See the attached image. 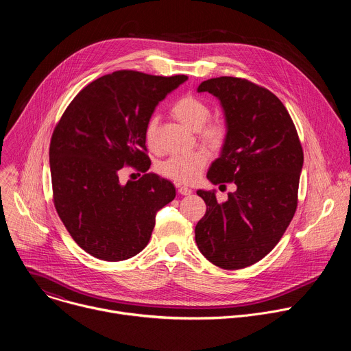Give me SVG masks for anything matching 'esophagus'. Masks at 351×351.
<instances>
[{"mask_svg":"<svg viewBox=\"0 0 351 351\" xmlns=\"http://www.w3.org/2000/svg\"><path fill=\"white\" fill-rule=\"evenodd\" d=\"M178 191L182 195H190L191 194V189H189L187 186H182V184H178Z\"/></svg>","mask_w":351,"mask_h":351,"instance_id":"esophagus-1","label":"esophagus"}]
</instances>
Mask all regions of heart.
<instances>
[{
	"mask_svg": "<svg viewBox=\"0 0 351 351\" xmlns=\"http://www.w3.org/2000/svg\"><path fill=\"white\" fill-rule=\"evenodd\" d=\"M172 115L190 128L194 132H198L199 138L213 147L222 144L226 128L222 121L207 122L211 115V108L203 99L194 95H184L179 98L172 107ZM158 128V117L153 115L145 123L144 128V140L149 148H156V137ZM208 156L203 149L193 152L186 156H173L165 160L158 165V172L165 178L180 183H193L202 175Z\"/></svg>",
	"mask_w": 351,
	"mask_h": 351,
	"instance_id": "obj_1",
	"label": "heart"
}]
</instances>
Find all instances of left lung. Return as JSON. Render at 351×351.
Segmentation results:
<instances>
[{
  "label": "left lung",
  "mask_w": 351,
  "mask_h": 351,
  "mask_svg": "<svg viewBox=\"0 0 351 351\" xmlns=\"http://www.w3.org/2000/svg\"><path fill=\"white\" fill-rule=\"evenodd\" d=\"M197 91L219 99L226 125L207 179L233 182L236 191L219 203L215 190H197L207 213L195 225V243L214 265L245 268L278 244L295 213L303 148L287 110L269 90L222 76L203 82Z\"/></svg>",
  "instance_id": "obj_1"
}]
</instances>
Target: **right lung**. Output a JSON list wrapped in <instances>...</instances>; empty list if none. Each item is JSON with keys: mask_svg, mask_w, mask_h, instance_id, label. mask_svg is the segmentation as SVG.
I'll use <instances>...</instances> for the list:
<instances>
[{"mask_svg": "<svg viewBox=\"0 0 351 351\" xmlns=\"http://www.w3.org/2000/svg\"><path fill=\"white\" fill-rule=\"evenodd\" d=\"M187 80L118 71L87 84L69 104L49 144L54 204L72 239L104 261L138 254L157 213L176 195L156 173L119 182V171L149 168L144 128L160 101Z\"/></svg>", "mask_w": 351, "mask_h": 351, "instance_id": "obj_1", "label": "right lung"}]
</instances>
